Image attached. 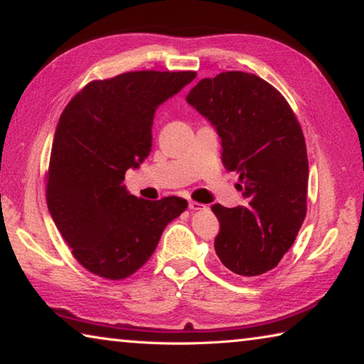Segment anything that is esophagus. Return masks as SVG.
<instances>
[{
	"instance_id": "1",
	"label": "esophagus",
	"mask_w": 364,
	"mask_h": 364,
	"mask_svg": "<svg viewBox=\"0 0 364 364\" xmlns=\"http://www.w3.org/2000/svg\"><path fill=\"white\" fill-rule=\"evenodd\" d=\"M205 205H202L200 202H196V200H189V208L191 210H204Z\"/></svg>"
}]
</instances>
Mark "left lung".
Listing matches in <instances>:
<instances>
[{"label":"left lung","instance_id":"obj_1","mask_svg":"<svg viewBox=\"0 0 364 364\" xmlns=\"http://www.w3.org/2000/svg\"><path fill=\"white\" fill-rule=\"evenodd\" d=\"M221 139L226 170L239 175L244 204L212 205L220 221L215 252L239 276L273 269L306 213L308 157L297 117L278 90L245 72L202 78L186 96Z\"/></svg>","mask_w":364,"mask_h":364}]
</instances>
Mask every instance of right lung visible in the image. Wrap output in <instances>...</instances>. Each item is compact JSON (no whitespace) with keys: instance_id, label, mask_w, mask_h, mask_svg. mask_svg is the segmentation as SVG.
Instances as JSON below:
<instances>
[{"instance_id":"right-lung-1","label":"right lung","mask_w":364,"mask_h":364,"mask_svg":"<svg viewBox=\"0 0 364 364\" xmlns=\"http://www.w3.org/2000/svg\"><path fill=\"white\" fill-rule=\"evenodd\" d=\"M196 75L141 70L96 80L60 115L46 176L48 208L73 257L101 278L138 271L165 226L188 207L176 196L141 199L123 180L149 156L157 107Z\"/></svg>"}]
</instances>
